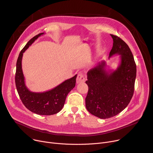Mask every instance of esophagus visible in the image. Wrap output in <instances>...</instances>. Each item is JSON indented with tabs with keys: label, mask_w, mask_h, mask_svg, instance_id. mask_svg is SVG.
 <instances>
[{
	"label": "esophagus",
	"mask_w": 153,
	"mask_h": 153,
	"mask_svg": "<svg viewBox=\"0 0 153 153\" xmlns=\"http://www.w3.org/2000/svg\"><path fill=\"white\" fill-rule=\"evenodd\" d=\"M85 80V76L82 74V73H80L78 74L77 77V79H76V82L77 83H83L84 82Z\"/></svg>",
	"instance_id": "1"
}]
</instances>
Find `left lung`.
<instances>
[{"label":"left lung","mask_w":153,"mask_h":153,"mask_svg":"<svg viewBox=\"0 0 153 153\" xmlns=\"http://www.w3.org/2000/svg\"><path fill=\"white\" fill-rule=\"evenodd\" d=\"M111 36L113 46L108 58L120 55L119 65L115 70H106L105 61H102L88 71L85 82L88 86L86 108L100 119L114 117L128 106L133 96L136 77V65L129 47L118 36Z\"/></svg>","instance_id":"8db88e82"}]
</instances>
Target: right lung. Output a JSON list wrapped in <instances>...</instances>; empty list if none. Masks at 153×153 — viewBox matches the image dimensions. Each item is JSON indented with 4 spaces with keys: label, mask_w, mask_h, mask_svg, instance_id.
<instances>
[{
    "label": "right lung",
    "mask_w": 153,
    "mask_h": 153,
    "mask_svg": "<svg viewBox=\"0 0 153 153\" xmlns=\"http://www.w3.org/2000/svg\"><path fill=\"white\" fill-rule=\"evenodd\" d=\"M43 34L44 33H42L33 37L20 51L16 63L15 82L19 97L27 109L39 115L49 116L56 114L62 110L68 94L76 85L77 74L47 91L36 93L28 90L25 85L22 69L23 54L39 37Z\"/></svg>",
    "instance_id": "1"
}]
</instances>
